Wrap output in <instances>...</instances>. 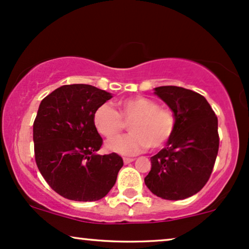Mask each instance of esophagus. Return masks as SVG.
Returning a JSON list of instances; mask_svg holds the SVG:
<instances>
[{
    "mask_svg": "<svg viewBox=\"0 0 249 249\" xmlns=\"http://www.w3.org/2000/svg\"><path fill=\"white\" fill-rule=\"evenodd\" d=\"M135 159L134 158H124V164H129V162H131V161H134Z\"/></svg>",
    "mask_w": 249,
    "mask_h": 249,
    "instance_id": "esophagus-1",
    "label": "esophagus"
}]
</instances>
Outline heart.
<instances>
[{
  "label": "heart",
  "mask_w": 249,
  "mask_h": 249,
  "mask_svg": "<svg viewBox=\"0 0 249 249\" xmlns=\"http://www.w3.org/2000/svg\"><path fill=\"white\" fill-rule=\"evenodd\" d=\"M119 113L103 104L93 113V124L98 133L112 140L131 122L132 133L127 137L110 141L107 149L121 155L134 156L151 150L164 148L170 142L177 128L176 114L168 107L159 106L156 100L142 96L124 98L116 103Z\"/></svg>",
  "instance_id": "heart-1"
}]
</instances>
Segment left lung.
<instances>
[{
    "label": "left lung",
    "mask_w": 249,
    "mask_h": 249,
    "mask_svg": "<svg viewBox=\"0 0 249 249\" xmlns=\"http://www.w3.org/2000/svg\"><path fill=\"white\" fill-rule=\"evenodd\" d=\"M155 93L177 119L176 133L151 157L144 182L164 199H183L198 193L213 173L219 148L218 120L203 96L179 87H159Z\"/></svg>",
    "instance_id": "left-lung-1"
}]
</instances>
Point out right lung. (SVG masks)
Instances as JSON below:
<instances>
[{
  "mask_svg": "<svg viewBox=\"0 0 249 249\" xmlns=\"http://www.w3.org/2000/svg\"><path fill=\"white\" fill-rule=\"evenodd\" d=\"M112 96L88 84L63 85L40 103L33 122L35 158L46 182L63 197L98 201L114 186L124 160L98 155L103 139L93 113Z\"/></svg>",
  "mask_w": 249,
  "mask_h": 249,
  "instance_id": "1",
  "label": "right lung"
}]
</instances>
